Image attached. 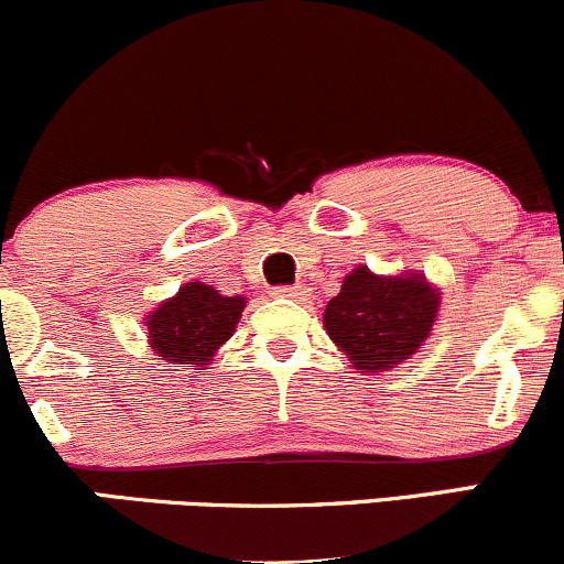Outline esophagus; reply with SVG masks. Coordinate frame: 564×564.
<instances>
[{"label":"esophagus","mask_w":564,"mask_h":564,"mask_svg":"<svg viewBox=\"0 0 564 564\" xmlns=\"http://www.w3.org/2000/svg\"><path fill=\"white\" fill-rule=\"evenodd\" d=\"M273 294L275 296H283V300H302L304 289L302 286H278Z\"/></svg>","instance_id":"34e87169"}]
</instances>
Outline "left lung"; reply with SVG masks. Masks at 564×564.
<instances>
[{"label": "left lung", "instance_id": "obj_1", "mask_svg": "<svg viewBox=\"0 0 564 564\" xmlns=\"http://www.w3.org/2000/svg\"><path fill=\"white\" fill-rule=\"evenodd\" d=\"M437 294L426 278H379L360 264L328 302L323 323L358 371H387L430 336Z\"/></svg>", "mask_w": 564, "mask_h": 564}]
</instances>
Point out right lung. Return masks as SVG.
I'll use <instances>...</instances> for the list:
<instances>
[{
  "instance_id": "obj_1",
  "label": "right lung",
  "mask_w": 564,
  "mask_h": 564,
  "mask_svg": "<svg viewBox=\"0 0 564 564\" xmlns=\"http://www.w3.org/2000/svg\"><path fill=\"white\" fill-rule=\"evenodd\" d=\"M243 313L241 296H223L204 283H185L148 318L151 345L172 364L209 366L212 355L236 332Z\"/></svg>"
}]
</instances>
